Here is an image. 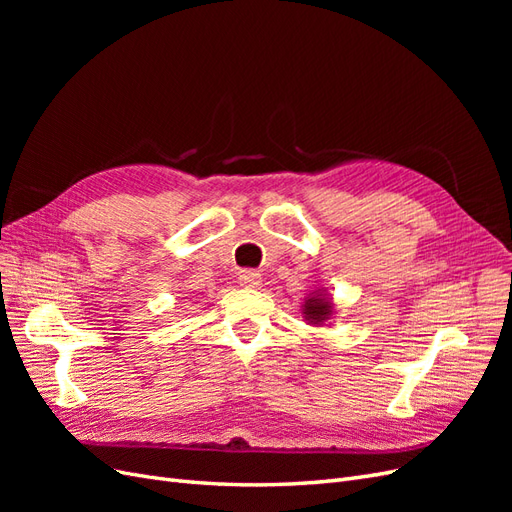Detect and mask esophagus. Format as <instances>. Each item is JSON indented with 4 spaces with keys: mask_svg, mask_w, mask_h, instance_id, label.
Here are the masks:
<instances>
[{
    "mask_svg": "<svg viewBox=\"0 0 512 512\" xmlns=\"http://www.w3.org/2000/svg\"><path fill=\"white\" fill-rule=\"evenodd\" d=\"M239 284L245 286V288H258L262 284V277L256 271H241Z\"/></svg>",
    "mask_w": 512,
    "mask_h": 512,
    "instance_id": "obj_1",
    "label": "esophagus"
}]
</instances>
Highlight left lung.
<instances>
[{
	"label": "left lung",
	"instance_id": "8db88e82",
	"mask_svg": "<svg viewBox=\"0 0 512 512\" xmlns=\"http://www.w3.org/2000/svg\"><path fill=\"white\" fill-rule=\"evenodd\" d=\"M333 301L327 294V290H314L309 297L305 299V303L301 305L303 309V318L307 320V324H314V327H320L327 320L333 318L335 309H333Z\"/></svg>",
	"mask_w": 512,
	"mask_h": 512
}]
</instances>
